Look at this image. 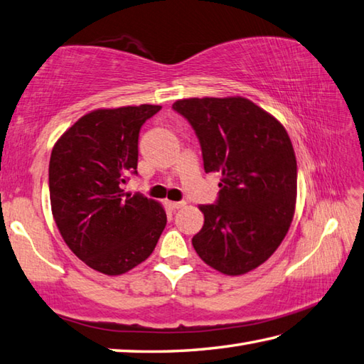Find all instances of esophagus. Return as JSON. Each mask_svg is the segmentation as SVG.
Listing matches in <instances>:
<instances>
[{
  "label": "esophagus",
  "instance_id": "esophagus-1",
  "mask_svg": "<svg viewBox=\"0 0 364 364\" xmlns=\"http://www.w3.org/2000/svg\"><path fill=\"white\" fill-rule=\"evenodd\" d=\"M186 203L184 202H167V206L170 210H178V208H181V206H184Z\"/></svg>",
  "mask_w": 364,
  "mask_h": 364
}]
</instances>
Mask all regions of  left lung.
<instances>
[{"label":"left lung","instance_id":"obj_1","mask_svg":"<svg viewBox=\"0 0 364 364\" xmlns=\"http://www.w3.org/2000/svg\"><path fill=\"white\" fill-rule=\"evenodd\" d=\"M202 146L206 173L219 172L215 205L192 246L206 265L238 276L272 257L296 202V158L279 121L246 97H191L173 104Z\"/></svg>","mask_w":364,"mask_h":364}]
</instances>
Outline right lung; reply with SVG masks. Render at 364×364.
<instances>
[{
  "mask_svg": "<svg viewBox=\"0 0 364 364\" xmlns=\"http://www.w3.org/2000/svg\"><path fill=\"white\" fill-rule=\"evenodd\" d=\"M159 110L149 104L92 110L52 149L56 227L70 251L99 273L118 276L146 260L167 224L161 203L123 189L137 175L140 127Z\"/></svg>",
  "mask_w": 364,
  "mask_h": 364,
  "instance_id": "add662e5",
  "label": "right lung"
}]
</instances>
